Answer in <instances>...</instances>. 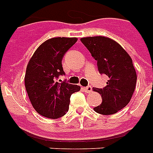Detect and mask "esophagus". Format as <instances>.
<instances>
[{"instance_id":"1","label":"esophagus","mask_w":153,"mask_h":153,"mask_svg":"<svg viewBox=\"0 0 153 153\" xmlns=\"http://www.w3.org/2000/svg\"><path fill=\"white\" fill-rule=\"evenodd\" d=\"M84 90L86 93H90L92 91V87L91 86H87V87L84 88Z\"/></svg>"}]
</instances>
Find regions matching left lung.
<instances>
[{
    "instance_id": "8db88e82",
    "label": "left lung",
    "mask_w": 153,
    "mask_h": 153,
    "mask_svg": "<svg viewBox=\"0 0 153 153\" xmlns=\"http://www.w3.org/2000/svg\"><path fill=\"white\" fill-rule=\"evenodd\" d=\"M81 41L97 60L99 72L108 76L105 87L94 89L102 100L94 110L102 115L114 114L130 102L135 89L137 75L132 59L121 45L108 37H83Z\"/></svg>"
}]
</instances>
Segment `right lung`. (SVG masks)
<instances>
[{
  "mask_svg": "<svg viewBox=\"0 0 153 153\" xmlns=\"http://www.w3.org/2000/svg\"><path fill=\"white\" fill-rule=\"evenodd\" d=\"M77 41L76 37H53L43 42L27 63L25 88L32 107L45 117L57 119L67 113L70 97L81 87L66 81L57 82L64 75L62 59Z\"/></svg>",
  "mask_w": 153,
  "mask_h": 153,
  "instance_id": "add662e5",
  "label": "right lung"
}]
</instances>
